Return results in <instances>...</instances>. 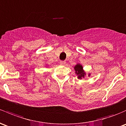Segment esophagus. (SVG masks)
Wrapping results in <instances>:
<instances>
[{"mask_svg":"<svg viewBox=\"0 0 126 126\" xmlns=\"http://www.w3.org/2000/svg\"><path fill=\"white\" fill-rule=\"evenodd\" d=\"M66 61H60V64H62V65H64V64H66Z\"/></svg>","mask_w":126,"mask_h":126,"instance_id":"esophagus-1","label":"esophagus"}]
</instances>
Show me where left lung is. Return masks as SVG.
I'll return each mask as SVG.
<instances>
[{
    "mask_svg": "<svg viewBox=\"0 0 126 126\" xmlns=\"http://www.w3.org/2000/svg\"><path fill=\"white\" fill-rule=\"evenodd\" d=\"M74 70H75V73L77 76V79L79 80H81V79H84L85 77L86 76V72H85L84 69H83V67L81 64L80 63H77L74 67ZM91 74H88V77L91 76Z\"/></svg>",
    "mask_w": 126,
    "mask_h": 126,
    "instance_id": "1",
    "label": "left lung"
}]
</instances>
